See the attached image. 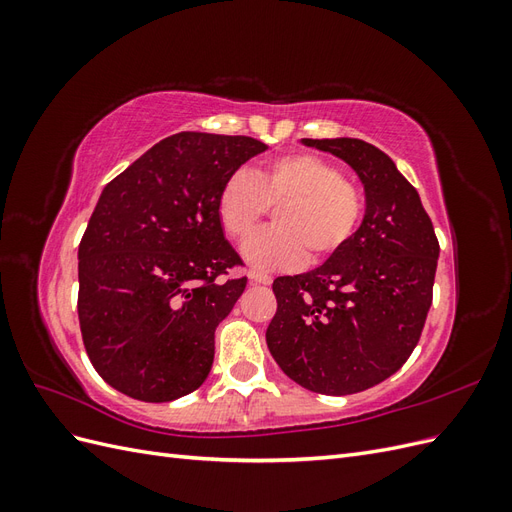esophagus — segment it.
Wrapping results in <instances>:
<instances>
[{"mask_svg":"<svg viewBox=\"0 0 512 512\" xmlns=\"http://www.w3.org/2000/svg\"><path fill=\"white\" fill-rule=\"evenodd\" d=\"M250 282L252 284H265V286H269L273 282V277L267 275V273H262V271H250Z\"/></svg>","mask_w":512,"mask_h":512,"instance_id":"1","label":"esophagus"}]
</instances>
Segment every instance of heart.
<instances>
[{
	"instance_id": "heart-1",
	"label": "heart",
	"mask_w": 512,
	"mask_h": 512,
	"mask_svg": "<svg viewBox=\"0 0 512 512\" xmlns=\"http://www.w3.org/2000/svg\"><path fill=\"white\" fill-rule=\"evenodd\" d=\"M273 209V230L243 247L247 265L288 269L307 258L322 262L354 235L365 211L359 185L342 168L314 153H288L256 166L250 175L235 173L220 188L215 211L224 235L245 243Z\"/></svg>"
}]
</instances>
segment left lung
Segmentation results:
<instances>
[{
    "mask_svg": "<svg viewBox=\"0 0 512 512\" xmlns=\"http://www.w3.org/2000/svg\"><path fill=\"white\" fill-rule=\"evenodd\" d=\"M359 175L365 215L314 271L273 282L267 346L284 374L322 395L380 384L408 361L431 307L440 245L421 196L378 147L359 138H303Z\"/></svg>",
    "mask_w": 512,
    "mask_h": 512,
    "instance_id": "obj_1",
    "label": "left lung"
}]
</instances>
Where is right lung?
Listing matches in <instances>:
<instances>
[{"label": "right lung", "instance_id": "obj_1", "mask_svg": "<svg viewBox=\"0 0 512 512\" xmlns=\"http://www.w3.org/2000/svg\"><path fill=\"white\" fill-rule=\"evenodd\" d=\"M267 149L250 136L179 132L102 190L79 245V322L91 365L119 393L162 404L209 376L215 329L247 277L215 200Z\"/></svg>", "mask_w": 512, "mask_h": 512}]
</instances>
